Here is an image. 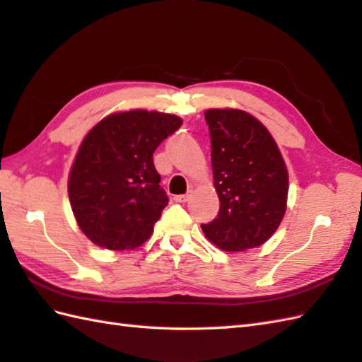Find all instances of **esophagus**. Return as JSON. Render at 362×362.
I'll use <instances>...</instances> for the list:
<instances>
[{
	"instance_id": "obj_1",
	"label": "esophagus",
	"mask_w": 362,
	"mask_h": 362,
	"mask_svg": "<svg viewBox=\"0 0 362 362\" xmlns=\"http://www.w3.org/2000/svg\"><path fill=\"white\" fill-rule=\"evenodd\" d=\"M191 193H193V191H188L187 194H179V196H174V201L175 202H188L189 199H191Z\"/></svg>"
}]
</instances>
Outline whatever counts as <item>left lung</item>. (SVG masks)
Listing matches in <instances>:
<instances>
[{
  "label": "left lung",
  "mask_w": 362,
  "mask_h": 362,
  "mask_svg": "<svg viewBox=\"0 0 362 362\" xmlns=\"http://www.w3.org/2000/svg\"><path fill=\"white\" fill-rule=\"evenodd\" d=\"M219 213L202 230L227 252L258 247L286 211L288 171L267 129L235 109L205 112Z\"/></svg>",
  "instance_id": "left-lung-1"
}]
</instances>
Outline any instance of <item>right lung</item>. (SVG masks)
<instances>
[{
  "mask_svg": "<svg viewBox=\"0 0 362 362\" xmlns=\"http://www.w3.org/2000/svg\"><path fill=\"white\" fill-rule=\"evenodd\" d=\"M182 126L174 115L115 113L90 130L68 180L71 209L88 240L110 250L141 245L168 205L152 156Z\"/></svg>",
  "mask_w": 362,
  "mask_h": 362,
  "instance_id": "obj_1",
  "label": "right lung"
}]
</instances>
